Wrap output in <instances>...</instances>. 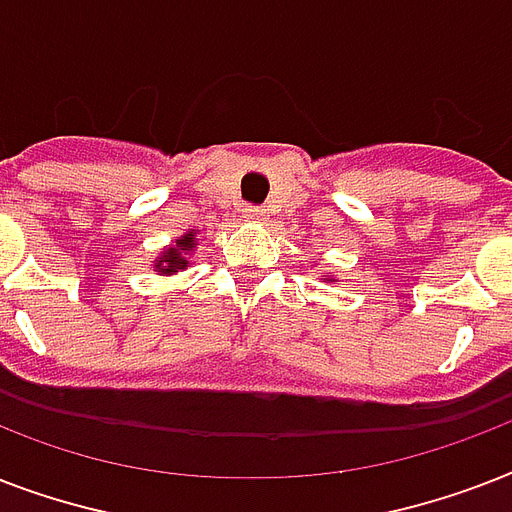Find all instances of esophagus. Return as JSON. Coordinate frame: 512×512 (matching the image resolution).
Here are the masks:
<instances>
[{"mask_svg":"<svg viewBox=\"0 0 512 512\" xmlns=\"http://www.w3.org/2000/svg\"><path fill=\"white\" fill-rule=\"evenodd\" d=\"M244 217H247V220H263L265 209L255 207V204H249V207H244Z\"/></svg>","mask_w":512,"mask_h":512,"instance_id":"obj_1","label":"esophagus"}]
</instances>
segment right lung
<instances>
[{"mask_svg":"<svg viewBox=\"0 0 512 512\" xmlns=\"http://www.w3.org/2000/svg\"><path fill=\"white\" fill-rule=\"evenodd\" d=\"M191 247H193V233H185L183 239H177L175 247H170L162 257H159V265H156V268H159L162 273L183 271L185 265H188V260L180 255V249H191Z\"/></svg>","mask_w":512,"mask_h":512,"instance_id":"add662e5","label":"right lung"}]
</instances>
